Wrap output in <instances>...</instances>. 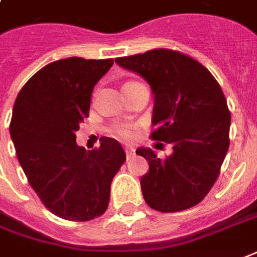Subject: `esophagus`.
<instances>
[{
  "label": "esophagus",
  "mask_w": 257,
  "mask_h": 257,
  "mask_svg": "<svg viewBox=\"0 0 257 257\" xmlns=\"http://www.w3.org/2000/svg\"><path fill=\"white\" fill-rule=\"evenodd\" d=\"M124 150H125V154H126V158H128V159H131L133 155H135V148H133V147L126 146Z\"/></svg>",
  "instance_id": "obj_1"
}]
</instances>
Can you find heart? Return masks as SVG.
Masks as SVG:
<instances>
[{"label":"heart","mask_w":257,"mask_h":257,"mask_svg":"<svg viewBox=\"0 0 257 257\" xmlns=\"http://www.w3.org/2000/svg\"><path fill=\"white\" fill-rule=\"evenodd\" d=\"M113 135H114L115 137L121 139V140H131V139H132V132H131L126 126H122V125L115 126L114 131H113Z\"/></svg>","instance_id":"b5f03b06"}]
</instances>
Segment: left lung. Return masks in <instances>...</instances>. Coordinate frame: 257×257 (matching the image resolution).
Segmentation results:
<instances>
[{"instance_id": "1", "label": "left lung", "mask_w": 257, "mask_h": 257, "mask_svg": "<svg viewBox=\"0 0 257 257\" xmlns=\"http://www.w3.org/2000/svg\"><path fill=\"white\" fill-rule=\"evenodd\" d=\"M120 67L144 78L154 94L151 137L172 146L160 159L150 148V171L142 176L143 197L155 210L171 213L195 206L214 185L229 148L226 99L210 71L187 55L171 50L117 58Z\"/></svg>"}]
</instances>
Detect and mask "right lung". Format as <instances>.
Instances as JSON below:
<instances>
[{"instance_id": "obj_1", "label": "right lung", "mask_w": 257, "mask_h": 257, "mask_svg": "<svg viewBox=\"0 0 257 257\" xmlns=\"http://www.w3.org/2000/svg\"><path fill=\"white\" fill-rule=\"evenodd\" d=\"M111 66L113 59L56 60L39 70L16 98L9 129L20 166L43 205L64 220L103 214L111 181L126 159L111 137H101L98 150L76 146L94 86Z\"/></svg>"}]
</instances>
